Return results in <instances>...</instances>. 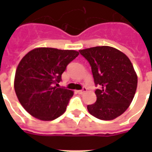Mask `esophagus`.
<instances>
[{"label":"esophagus","instance_id":"obj_1","mask_svg":"<svg viewBox=\"0 0 152 152\" xmlns=\"http://www.w3.org/2000/svg\"><path fill=\"white\" fill-rule=\"evenodd\" d=\"M86 91H87V89H86V87H84L82 89H80V90H78V91H77V93H78L79 94H85Z\"/></svg>","mask_w":152,"mask_h":152}]
</instances>
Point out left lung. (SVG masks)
<instances>
[{"instance_id": "obj_1", "label": "left lung", "mask_w": 152, "mask_h": 152, "mask_svg": "<svg viewBox=\"0 0 152 152\" xmlns=\"http://www.w3.org/2000/svg\"><path fill=\"white\" fill-rule=\"evenodd\" d=\"M90 64L96 86L95 103L87 106L94 117L111 121L123 114L133 101L137 76L124 53L110 46L79 50Z\"/></svg>"}]
</instances>
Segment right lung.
Here are the masks:
<instances>
[{"label": "right lung", "mask_w": 152, "mask_h": 152, "mask_svg": "<svg viewBox=\"0 0 152 152\" xmlns=\"http://www.w3.org/2000/svg\"><path fill=\"white\" fill-rule=\"evenodd\" d=\"M78 55L76 50L42 47L22 58L15 72V90L29 114L41 121H53L65 112L73 92L57 85L66 66Z\"/></svg>", "instance_id": "obj_1"}]
</instances>
